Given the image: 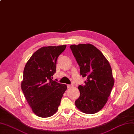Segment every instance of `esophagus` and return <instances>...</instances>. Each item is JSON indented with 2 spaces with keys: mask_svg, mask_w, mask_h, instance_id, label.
Returning a JSON list of instances; mask_svg holds the SVG:
<instances>
[{
  "mask_svg": "<svg viewBox=\"0 0 134 134\" xmlns=\"http://www.w3.org/2000/svg\"><path fill=\"white\" fill-rule=\"evenodd\" d=\"M67 87H68V88L69 89V88H70V87H72V85H67Z\"/></svg>",
  "mask_w": 134,
  "mask_h": 134,
  "instance_id": "1",
  "label": "esophagus"
}]
</instances>
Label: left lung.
I'll return each instance as SVG.
<instances>
[{"label":"left lung","mask_w":134,"mask_h":134,"mask_svg":"<svg viewBox=\"0 0 134 134\" xmlns=\"http://www.w3.org/2000/svg\"><path fill=\"white\" fill-rule=\"evenodd\" d=\"M70 47L80 66V75L87 77L85 84L78 87L80 96L75 105L82 113L95 114L107 103L114 85L111 66L93 45L80 44Z\"/></svg>","instance_id":"left-lung-1"}]
</instances>
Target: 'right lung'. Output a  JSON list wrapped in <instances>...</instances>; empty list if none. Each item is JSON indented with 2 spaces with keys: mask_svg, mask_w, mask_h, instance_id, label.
Wrapping results in <instances>:
<instances>
[{
  "mask_svg": "<svg viewBox=\"0 0 134 134\" xmlns=\"http://www.w3.org/2000/svg\"><path fill=\"white\" fill-rule=\"evenodd\" d=\"M66 47L63 45L41 48L25 66L21 90L32 111L39 117L48 118L56 113L67 89L65 84L52 79L58 58Z\"/></svg>",
  "mask_w": 134,
  "mask_h": 134,
  "instance_id": "1",
  "label": "right lung"
}]
</instances>
